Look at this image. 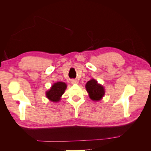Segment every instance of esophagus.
<instances>
[{
    "mask_svg": "<svg viewBox=\"0 0 151 151\" xmlns=\"http://www.w3.org/2000/svg\"><path fill=\"white\" fill-rule=\"evenodd\" d=\"M71 83H72V84H78V81L76 80V79H72V80H71Z\"/></svg>",
    "mask_w": 151,
    "mask_h": 151,
    "instance_id": "34e87169",
    "label": "esophagus"
}]
</instances>
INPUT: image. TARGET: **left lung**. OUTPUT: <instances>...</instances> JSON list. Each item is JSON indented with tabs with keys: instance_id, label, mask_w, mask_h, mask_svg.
Listing matches in <instances>:
<instances>
[{
	"instance_id": "left-lung-1",
	"label": "left lung",
	"mask_w": 151,
	"mask_h": 151,
	"mask_svg": "<svg viewBox=\"0 0 151 151\" xmlns=\"http://www.w3.org/2000/svg\"><path fill=\"white\" fill-rule=\"evenodd\" d=\"M86 88L89 93V98L93 101L101 100L105 93L104 87L98 84V81L94 79H91L86 83Z\"/></svg>"
}]
</instances>
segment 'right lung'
Masks as SVG:
<instances>
[{
    "label": "right lung",
    "mask_w": 151,
    "mask_h": 151,
    "mask_svg": "<svg viewBox=\"0 0 151 151\" xmlns=\"http://www.w3.org/2000/svg\"><path fill=\"white\" fill-rule=\"evenodd\" d=\"M67 88V84L63 82H57L54 83L50 90L46 93V96L52 102H58L61 99V96L64 93Z\"/></svg>",
    "instance_id": "right-lung-1"
}]
</instances>
